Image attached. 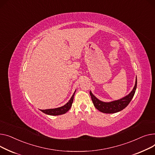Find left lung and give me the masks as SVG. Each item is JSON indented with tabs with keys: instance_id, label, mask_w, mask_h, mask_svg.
<instances>
[{
	"instance_id": "1",
	"label": "left lung",
	"mask_w": 155,
	"mask_h": 155,
	"mask_svg": "<svg viewBox=\"0 0 155 155\" xmlns=\"http://www.w3.org/2000/svg\"><path fill=\"white\" fill-rule=\"evenodd\" d=\"M136 86H137V78H136L135 85L129 94L120 99L116 100V101L106 103L100 101L99 99H98L96 96L93 95L91 91H90V96L91 97V99L94 106L99 111L108 114L115 113L123 110V109H124L129 104L134 95Z\"/></svg>"
}]
</instances>
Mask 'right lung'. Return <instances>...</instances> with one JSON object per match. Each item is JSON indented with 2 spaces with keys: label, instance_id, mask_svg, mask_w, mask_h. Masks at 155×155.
Masks as SVG:
<instances>
[{
  "label": "right lung",
  "instance_id": "obj_1",
  "mask_svg": "<svg viewBox=\"0 0 155 155\" xmlns=\"http://www.w3.org/2000/svg\"><path fill=\"white\" fill-rule=\"evenodd\" d=\"M75 93H76V91L74 93V94H72L69 101L63 106L57 107V108H54V109H48V110H41V111L45 114H47L49 115H52V116H58V115L65 114L70 110V108L72 106V103H73V99H74V96Z\"/></svg>",
  "mask_w": 155,
  "mask_h": 155
}]
</instances>
